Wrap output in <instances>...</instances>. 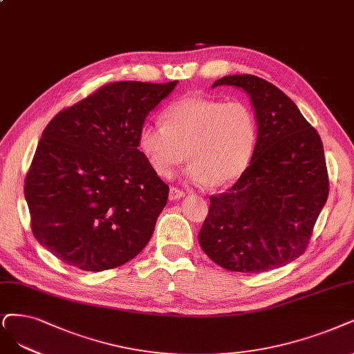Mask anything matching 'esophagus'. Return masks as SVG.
I'll return each mask as SVG.
<instances>
[{
    "label": "esophagus",
    "instance_id": "34e87169",
    "mask_svg": "<svg viewBox=\"0 0 354 354\" xmlns=\"http://www.w3.org/2000/svg\"><path fill=\"white\" fill-rule=\"evenodd\" d=\"M182 197H185V192L182 191V189H178V188H175V187H172V188L169 189V200H170V201L179 200V198H182Z\"/></svg>",
    "mask_w": 354,
    "mask_h": 354
}]
</instances>
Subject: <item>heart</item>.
<instances>
[{"label": "heart", "instance_id": "1", "mask_svg": "<svg viewBox=\"0 0 354 354\" xmlns=\"http://www.w3.org/2000/svg\"><path fill=\"white\" fill-rule=\"evenodd\" d=\"M163 120L142 124L138 133V149L159 176L169 178L188 156L189 182L223 187L250 166L259 129L248 103L185 97L169 104Z\"/></svg>", "mask_w": 354, "mask_h": 354}]
</instances>
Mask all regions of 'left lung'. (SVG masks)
Wrapping results in <instances>:
<instances>
[{
	"label": "left lung",
	"instance_id": "8db88e82",
	"mask_svg": "<svg viewBox=\"0 0 354 354\" xmlns=\"http://www.w3.org/2000/svg\"><path fill=\"white\" fill-rule=\"evenodd\" d=\"M242 88L258 120L250 166L232 188L210 197L198 233L207 257L239 272L280 268L302 255L328 198V174L317 129L280 88L257 75L213 83Z\"/></svg>",
	"mask_w": 354,
	"mask_h": 354
}]
</instances>
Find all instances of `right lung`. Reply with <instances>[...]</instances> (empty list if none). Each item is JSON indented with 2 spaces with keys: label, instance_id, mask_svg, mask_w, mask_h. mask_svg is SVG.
Returning <instances> with one entry per match:
<instances>
[{
  "label": "right lung",
  "instance_id": "add662e5",
  "mask_svg": "<svg viewBox=\"0 0 354 354\" xmlns=\"http://www.w3.org/2000/svg\"><path fill=\"white\" fill-rule=\"evenodd\" d=\"M176 84H104L44 129L24 197L35 238L62 263L111 270L149 243L169 187L138 150V133Z\"/></svg>",
  "mask_w": 354,
  "mask_h": 354
}]
</instances>
